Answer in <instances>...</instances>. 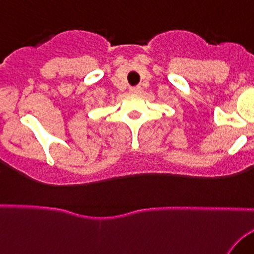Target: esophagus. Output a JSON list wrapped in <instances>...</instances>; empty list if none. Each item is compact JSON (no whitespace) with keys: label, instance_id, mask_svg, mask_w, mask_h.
Here are the masks:
<instances>
[{"label":"esophagus","instance_id":"esophagus-1","mask_svg":"<svg viewBox=\"0 0 254 254\" xmlns=\"http://www.w3.org/2000/svg\"><path fill=\"white\" fill-rule=\"evenodd\" d=\"M130 92H131V93H139V92H141V87H131V88H130Z\"/></svg>","mask_w":254,"mask_h":254}]
</instances>
